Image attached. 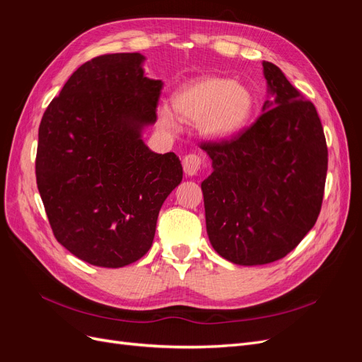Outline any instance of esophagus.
Instances as JSON below:
<instances>
[{
  "mask_svg": "<svg viewBox=\"0 0 362 362\" xmlns=\"http://www.w3.org/2000/svg\"><path fill=\"white\" fill-rule=\"evenodd\" d=\"M201 166H202V160L198 154H189L182 160V169L187 177H194V175H198V172L201 170Z\"/></svg>",
  "mask_w": 362,
  "mask_h": 362,
  "instance_id": "obj_1",
  "label": "esophagus"
}]
</instances>
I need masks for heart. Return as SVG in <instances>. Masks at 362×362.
Instances as JSON below:
<instances>
[{
    "label": "heart",
    "mask_w": 362,
    "mask_h": 362,
    "mask_svg": "<svg viewBox=\"0 0 362 362\" xmlns=\"http://www.w3.org/2000/svg\"><path fill=\"white\" fill-rule=\"evenodd\" d=\"M173 107L184 119L199 122L205 136L228 139L249 124L255 110V98L243 84L206 76L182 86L173 95ZM161 122L168 128H177V119L168 108L161 110Z\"/></svg>",
    "instance_id": "heart-1"
}]
</instances>
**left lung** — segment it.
<instances>
[{"instance_id":"obj_1","label":"left lung","mask_w":362,"mask_h":362,"mask_svg":"<svg viewBox=\"0 0 362 362\" xmlns=\"http://www.w3.org/2000/svg\"><path fill=\"white\" fill-rule=\"evenodd\" d=\"M273 101L229 140L202 141L213 173L202 181L208 238L238 266L286 257L322 210L327 146L311 101L270 62H262Z\"/></svg>"}]
</instances>
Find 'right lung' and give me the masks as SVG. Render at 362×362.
<instances>
[{
  "instance_id": "obj_1",
  "label": "right lung",
  "mask_w": 362,
  "mask_h": 362,
  "mask_svg": "<svg viewBox=\"0 0 362 362\" xmlns=\"http://www.w3.org/2000/svg\"><path fill=\"white\" fill-rule=\"evenodd\" d=\"M139 52L104 54L76 69L39 125L36 181L54 237L100 267H124L152 246L160 208L182 180L180 158L156 154L163 89Z\"/></svg>"
}]
</instances>
